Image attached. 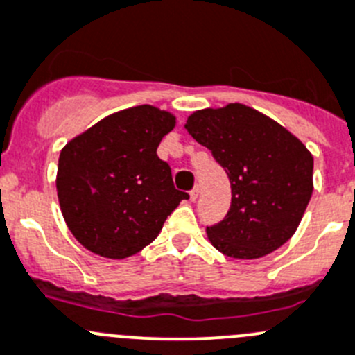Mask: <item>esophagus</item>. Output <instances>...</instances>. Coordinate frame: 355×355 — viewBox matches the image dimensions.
<instances>
[{
	"mask_svg": "<svg viewBox=\"0 0 355 355\" xmlns=\"http://www.w3.org/2000/svg\"><path fill=\"white\" fill-rule=\"evenodd\" d=\"M198 193H200V190H198V187H195L193 188V190H191L190 191V198H191V200H197V198H198Z\"/></svg>",
	"mask_w": 355,
	"mask_h": 355,
	"instance_id": "esophagus-1",
	"label": "esophagus"
}]
</instances>
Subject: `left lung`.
I'll return each instance as SVG.
<instances>
[{"instance_id": "1", "label": "left lung", "mask_w": 355, "mask_h": 355, "mask_svg": "<svg viewBox=\"0 0 355 355\" xmlns=\"http://www.w3.org/2000/svg\"><path fill=\"white\" fill-rule=\"evenodd\" d=\"M184 129L211 150L232 184V205L207 226L223 254L256 259L293 237L313 191V157L305 144L266 114L232 103L195 111Z\"/></svg>"}]
</instances>
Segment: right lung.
<instances>
[{
	"mask_svg": "<svg viewBox=\"0 0 355 355\" xmlns=\"http://www.w3.org/2000/svg\"><path fill=\"white\" fill-rule=\"evenodd\" d=\"M174 125V114L143 104L103 118L62 148L57 197L83 248L103 258H129L151 244L187 200L157 155Z\"/></svg>",
	"mask_w": 355,
	"mask_h": 355,
	"instance_id": "right-lung-1",
	"label": "right lung"
}]
</instances>
